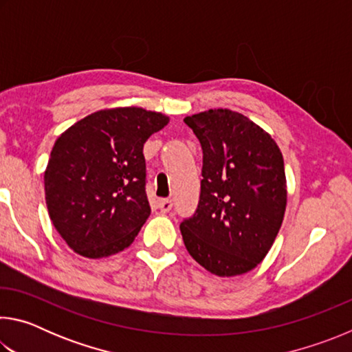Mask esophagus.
<instances>
[{
    "mask_svg": "<svg viewBox=\"0 0 352 352\" xmlns=\"http://www.w3.org/2000/svg\"><path fill=\"white\" fill-rule=\"evenodd\" d=\"M158 208L162 212H169L172 210V201L169 199H160Z\"/></svg>",
    "mask_w": 352,
    "mask_h": 352,
    "instance_id": "1",
    "label": "esophagus"
}]
</instances>
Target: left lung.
Masks as SVG:
<instances>
[{
    "label": "left lung",
    "mask_w": 352,
    "mask_h": 352,
    "mask_svg": "<svg viewBox=\"0 0 352 352\" xmlns=\"http://www.w3.org/2000/svg\"><path fill=\"white\" fill-rule=\"evenodd\" d=\"M204 151L200 200L180 223L189 254L217 276L253 270L281 228L287 189L275 140L228 109L186 116Z\"/></svg>",
    "instance_id": "8db88e82"
}]
</instances>
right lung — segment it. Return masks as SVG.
<instances>
[{"label":"right lung","mask_w":352,"mask_h":352,"mask_svg":"<svg viewBox=\"0 0 352 352\" xmlns=\"http://www.w3.org/2000/svg\"><path fill=\"white\" fill-rule=\"evenodd\" d=\"M169 118L140 107L91 113L58 136L45 170L52 225L71 250L98 259L127 248L151 216L148 136Z\"/></svg>","instance_id":"obj_1"}]
</instances>
